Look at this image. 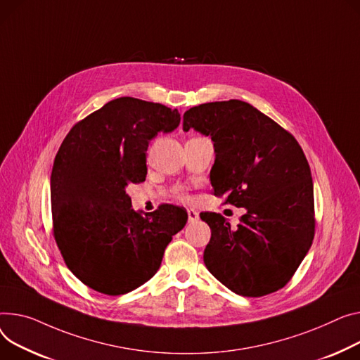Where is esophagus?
Listing matches in <instances>:
<instances>
[{"instance_id": "34e87169", "label": "esophagus", "mask_w": 360, "mask_h": 360, "mask_svg": "<svg viewBox=\"0 0 360 360\" xmlns=\"http://www.w3.org/2000/svg\"><path fill=\"white\" fill-rule=\"evenodd\" d=\"M186 212H188V221H189V223H197V221H198L200 214H198L195 210L189 208Z\"/></svg>"}]
</instances>
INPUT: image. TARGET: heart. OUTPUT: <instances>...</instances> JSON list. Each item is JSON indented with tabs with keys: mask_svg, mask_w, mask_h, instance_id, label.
Returning <instances> with one entry per match:
<instances>
[{
	"mask_svg": "<svg viewBox=\"0 0 360 360\" xmlns=\"http://www.w3.org/2000/svg\"><path fill=\"white\" fill-rule=\"evenodd\" d=\"M174 195L181 200V201H188L189 200V195H188V189L185 186H176L174 189Z\"/></svg>",
	"mask_w": 360,
	"mask_h": 360,
	"instance_id": "1",
	"label": "heart"
}]
</instances>
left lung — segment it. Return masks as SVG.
<instances>
[{"label":"left lung","mask_w":360,"mask_h":360,"mask_svg":"<svg viewBox=\"0 0 360 360\" xmlns=\"http://www.w3.org/2000/svg\"><path fill=\"white\" fill-rule=\"evenodd\" d=\"M214 141L212 194L245 207L233 230L217 212H201L211 229L207 269L243 297L272 294L291 281L313 245L314 189L308 160L295 137L253 105L229 100L184 114V130Z\"/></svg>","instance_id":"1"}]
</instances>
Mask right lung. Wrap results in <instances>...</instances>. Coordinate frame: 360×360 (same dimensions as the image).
Listing matches in <instances>:
<instances>
[{
  "instance_id": "1",
  "label": "right lung",
  "mask_w": 360,
  "mask_h": 360,
  "mask_svg": "<svg viewBox=\"0 0 360 360\" xmlns=\"http://www.w3.org/2000/svg\"><path fill=\"white\" fill-rule=\"evenodd\" d=\"M179 122L178 110L122 97L63 139L51 176L53 237L69 271L89 288L105 295L139 288L186 224V211L171 204L143 217L126 193L146 179L149 141Z\"/></svg>"
}]
</instances>
